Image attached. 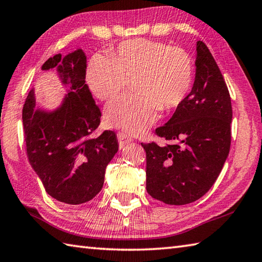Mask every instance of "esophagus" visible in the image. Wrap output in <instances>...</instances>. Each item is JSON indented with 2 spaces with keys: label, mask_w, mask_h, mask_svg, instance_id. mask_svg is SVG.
Masks as SVG:
<instances>
[{
  "label": "esophagus",
  "mask_w": 262,
  "mask_h": 262,
  "mask_svg": "<svg viewBox=\"0 0 262 262\" xmlns=\"http://www.w3.org/2000/svg\"><path fill=\"white\" fill-rule=\"evenodd\" d=\"M117 140H118V145H120V147H124L125 145L129 144V142H131L133 139L124 132H117Z\"/></svg>",
  "instance_id": "34e87169"
}]
</instances>
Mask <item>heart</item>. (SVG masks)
Returning <instances> with one entry per match:
<instances>
[{"instance_id": "b5f03b06", "label": "heart", "mask_w": 262, "mask_h": 262, "mask_svg": "<svg viewBox=\"0 0 262 262\" xmlns=\"http://www.w3.org/2000/svg\"><path fill=\"white\" fill-rule=\"evenodd\" d=\"M86 81L98 99L107 101L133 82L137 93L108 103L106 122L133 135L145 132L162 110L179 107L194 83V62L179 47L147 38L122 42L112 54L96 53Z\"/></svg>"}]
</instances>
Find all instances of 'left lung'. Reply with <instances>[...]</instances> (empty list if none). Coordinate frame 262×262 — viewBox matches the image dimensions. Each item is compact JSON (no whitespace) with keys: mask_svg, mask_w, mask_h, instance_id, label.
Segmentation results:
<instances>
[{"mask_svg":"<svg viewBox=\"0 0 262 262\" xmlns=\"http://www.w3.org/2000/svg\"><path fill=\"white\" fill-rule=\"evenodd\" d=\"M196 76L188 97L155 133L171 141L142 144L146 188L170 205L195 202L219 177L229 154L233 110L228 88L208 47L196 44Z\"/></svg>","mask_w":262,"mask_h":262,"instance_id":"8db88e82","label":"left lung"}]
</instances>
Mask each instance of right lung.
Wrapping results in <instances>:
<instances>
[{"label": "right lung", "mask_w": 262, "mask_h": 262, "mask_svg": "<svg viewBox=\"0 0 262 262\" xmlns=\"http://www.w3.org/2000/svg\"><path fill=\"white\" fill-rule=\"evenodd\" d=\"M51 68H56L68 93L53 112L36 110L34 91L28 93L23 108L26 154L48 194L77 205L101 190L118 142L111 130L92 137L101 113L85 84L84 52L78 49L63 58L58 53L42 66L43 71Z\"/></svg>", "instance_id": "add662e5"}]
</instances>
